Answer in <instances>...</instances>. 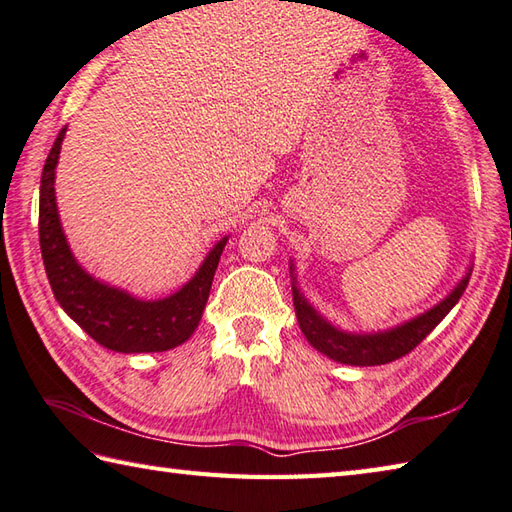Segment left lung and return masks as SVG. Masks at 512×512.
<instances>
[{
    "mask_svg": "<svg viewBox=\"0 0 512 512\" xmlns=\"http://www.w3.org/2000/svg\"><path fill=\"white\" fill-rule=\"evenodd\" d=\"M468 281H470V272L466 274L464 281L452 289L441 303L432 307V310L423 312L421 316L412 318V321L403 323L399 327H392V330L374 332V334H350V332L339 330V327H334L332 323H327L325 318L305 301V296L298 292L296 278L292 283V294H294V310H296L298 325H301V332L318 352L345 365H383L406 356L423 339H426V336L435 330L443 318H446V314L452 310V307L457 305L461 294L466 292Z\"/></svg>",
    "mask_w": 512,
    "mask_h": 512,
    "instance_id": "8db88e82",
    "label": "left lung"
}]
</instances>
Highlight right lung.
<instances>
[{
  "instance_id": "1",
  "label": "right lung",
  "mask_w": 512,
  "mask_h": 512,
  "mask_svg": "<svg viewBox=\"0 0 512 512\" xmlns=\"http://www.w3.org/2000/svg\"><path fill=\"white\" fill-rule=\"evenodd\" d=\"M66 127L57 136L40 185V247L44 269L62 310L106 350L122 354L165 352L185 343L200 323L220 254L229 238L218 240L196 276L176 294L160 301H140L111 287L77 263L62 231L55 202V167Z\"/></svg>"
}]
</instances>
